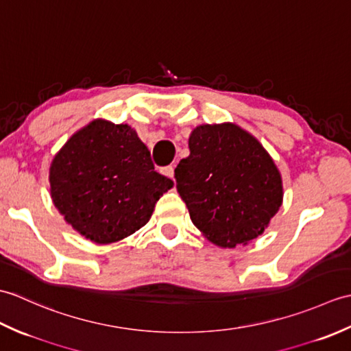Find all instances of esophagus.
Returning a JSON list of instances; mask_svg holds the SVG:
<instances>
[{
    "mask_svg": "<svg viewBox=\"0 0 351 351\" xmlns=\"http://www.w3.org/2000/svg\"><path fill=\"white\" fill-rule=\"evenodd\" d=\"M162 175H166L169 178H173L175 176V164H170V166L162 167Z\"/></svg>",
    "mask_w": 351,
    "mask_h": 351,
    "instance_id": "1",
    "label": "esophagus"
}]
</instances>
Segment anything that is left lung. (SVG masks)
<instances>
[{
  "instance_id": "1",
  "label": "left lung",
  "mask_w": 351,
  "mask_h": 351,
  "mask_svg": "<svg viewBox=\"0 0 351 351\" xmlns=\"http://www.w3.org/2000/svg\"><path fill=\"white\" fill-rule=\"evenodd\" d=\"M189 147L175 180L193 225L221 247L255 240L282 205V180L271 156L232 123L197 126Z\"/></svg>"
}]
</instances>
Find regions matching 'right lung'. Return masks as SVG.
<instances>
[{
  "mask_svg": "<svg viewBox=\"0 0 351 351\" xmlns=\"http://www.w3.org/2000/svg\"><path fill=\"white\" fill-rule=\"evenodd\" d=\"M51 197L81 235L108 244L136 232L173 181L128 125L95 121L68 140L49 169Z\"/></svg>",
  "mask_w": 351,
  "mask_h": 351,
  "instance_id": "add662e5",
  "label": "right lung"
}]
</instances>
